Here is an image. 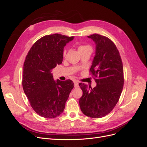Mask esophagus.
Instances as JSON below:
<instances>
[{
	"label": "esophagus",
	"instance_id": "obj_1",
	"mask_svg": "<svg viewBox=\"0 0 147 147\" xmlns=\"http://www.w3.org/2000/svg\"><path fill=\"white\" fill-rule=\"evenodd\" d=\"M74 84H75V88H78V83L77 81H74Z\"/></svg>",
	"mask_w": 147,
	"mask_h": 147
}]
</instances>
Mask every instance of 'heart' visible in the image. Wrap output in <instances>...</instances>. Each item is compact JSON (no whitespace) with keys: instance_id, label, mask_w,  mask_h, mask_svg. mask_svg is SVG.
I'll list each match as a JSON object with an SVG mask.
<instances>
[{"instance_id":"obj_1","label":"heart","mask_w":147,"mask_h":147,"mask_svg":"<svg viewBox=\"0 0 147 147\" xmlns=\"http://www.w3.org/2000/svg\"><path fill=\"white\" fill-rule=\"evenodd\" d=\"M88 47H89V46H88V45H80V47H78V51L81 50H83V49H84V48H88ZM66 53H67L66 50H64V53H63L64 56H65L66 55Z\"/></svg>"}]
</instances>
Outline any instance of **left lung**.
<instances>
[{
	"instance_id": "1",
	"label": "left lung",
	"mask_w": 147,
	"mask_h": 147,
	"mask_svg": "<svg viewBox=\"0 0 147 147\" xmlns=\"http://www.w3.org/2000/svg\"><path fill=\"white\" fill-rule=\"evenodd\" d=\"M88 37L96 44L90 71L98 78L95 79L94 88L79 83L83 91L79 104L83 114L99 118L110 113L119 99L124 84L123 66L118 49L110 39L97 34Z\"/></svg>"
}]
</instances>
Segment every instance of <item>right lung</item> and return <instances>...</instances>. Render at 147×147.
I'll return each instance as SVG.
<instances>
[{"instance_id":"add662e5","label":"right lung","mask_w":147,"mask_h":147,"mask_svg":"<svg viewBox=\"0 0 147 147\" xmlns=\"http://www.w3.org/2000/svg\"><path fill=\"white\" fill-rule=\"evenodd\" d=\"M74 38L59 34L45 35L34 44L26 56L23 88L31 107L42 117L54 118L63 113L74 87L70 80L55 81L51 73L62 63L64 47Z\"/></svg>"}]
</instances>
